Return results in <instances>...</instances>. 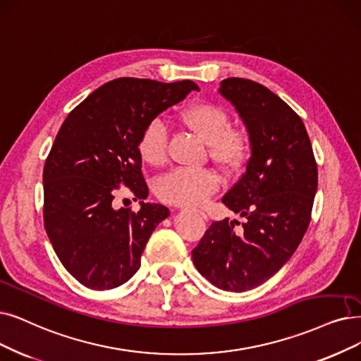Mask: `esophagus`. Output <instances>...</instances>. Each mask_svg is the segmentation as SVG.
<instances>
[{
    "label": "esophagus",
    "instance_id": "esophagus-1",
    "mask_svg": "<svg viewBox=\"0 0 361 361\" xmlns=\"http://www.w3.org/2000/svg\"><path fill=\"white\" fill-rule=\"evenodd\" d=\"M185 212H194V213H197V214H200L201 218H203L204 221H207V214L204 213V212H201V210H188V209H183Z\"/></svg>",
    "mask_w": 361,
    "mask_h": 361
}]
</instances>
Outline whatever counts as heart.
Segmentation results:
<instances>
[{
    "label": "heart",
    "instance_id": "obj_1",
    "mask_svg": "<svg viewBox=\"0 0 361 361\" xmlns=\"http://www.w3.org/2000/svg\"><path fill=\"white\" fill-rule=\"evenodd\" d=\"M182 120L209 143L213 160L225 169H237L250 152V137L241 128L229 127V114L219 105L200 102L182 111ZM137 152L143 161L158 167L167 161L169 130L160 118L149 120L139 133ZM219 176L210 169H175L157 180L155 191L164 203L198 206L219 188Z\"/></svg>",
    "mask_w": 361,
    "mask_h": 361
}]
</instances>
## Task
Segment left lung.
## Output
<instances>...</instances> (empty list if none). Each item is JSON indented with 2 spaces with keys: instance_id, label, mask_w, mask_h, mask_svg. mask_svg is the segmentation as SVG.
Wrapping results in <instances>:
<instances>
[{
  "instance_id": "obj_1",
  "label": "left lung",
  "mask_w": 361,
  "mask_h": 361,
  "mask_svg": "<svg viewBox=\"0 0 361 361\" xmlns=\"http://www.w3.org/2000/svg\"><path fill=\"white\" fill-rule=\"evenodd\" d=\"M250 137L246 171L222 198L243 216L240 231L213 222L192 250L201 276L228 292H246L271 279L304 238L319 183L307 128L299 115L265 85L246 78L221 81Z\"/></svg>"
}]
</instances>
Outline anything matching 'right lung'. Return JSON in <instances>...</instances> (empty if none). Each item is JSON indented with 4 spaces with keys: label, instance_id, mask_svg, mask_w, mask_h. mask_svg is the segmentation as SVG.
I'll list each match as a JSON object with an SVG mask.
<instances>
[{
    "label": "right lung",
    "instance_id": "obj_1",
    "mask_svg": "<svg viewBox=\"0 0 361 361\" xmlns=\"http://www.w3.org/2000/svg\"><path fill=\"white\" fill-rule=\"evenodd\" d=\"M192 90L200 89L191 80H112L72 109L57 133L42 171L44 228L62 265L89 289L130 280L152 231L170 214L166 206L143 201L149 190L137 137ZM120 184L141 200L139 212L113 207Z\"/></svg>",
    "mask_w": 361,
    "mask_h": 361
}]
</instances>
